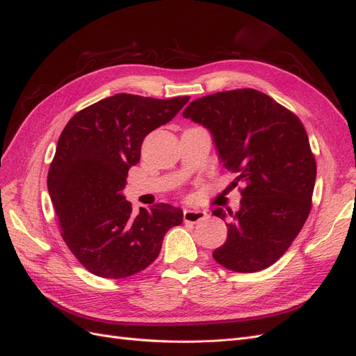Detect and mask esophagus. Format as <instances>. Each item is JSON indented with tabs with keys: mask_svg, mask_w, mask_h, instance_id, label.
I'll list each match as a JSON object with an SVG mask.
<instances>
[{
	"mask_svg": "<svg viewBox=\"0 0 356 356\" xmlns=\"http://www.w3.org/2000/svg\"><path fill=\"white\" fill-rule=\"evenodd\" d=\"M207 217H208V213L204 211H200V209H186L184 211V221L186 222L196 224Z\"/></svg>",
	"mask_w": 356,
	"mask_h": 356,
	"instance_id": "34e87169",
	"label": "esophagus"
}]
</instances>
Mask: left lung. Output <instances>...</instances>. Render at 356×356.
Returning <instances> with one entry per match:
<instances>
[{"instance_id":"1","label":"left lung","mask_w":356,"mask_h":356,"mask_svg":"<svg viewBox=\"0 0 356 356\" xmlns=\"http://www.w3.org/2000/svg\"><path fill=\"white\" fill-rule=\"evenodd\" d=\"M212 134L225 169L242 184L241 209L227 220V241L213 260L239 273L275 264L294 242L312 209L316 161L300 118L255 89L207 95L182 113Z\"/></svg>"}]
</instances>
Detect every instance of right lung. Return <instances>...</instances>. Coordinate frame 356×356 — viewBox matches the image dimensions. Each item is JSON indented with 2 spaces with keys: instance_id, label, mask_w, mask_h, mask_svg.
Wrapping results in <instances>:
<instances>
[{
  "instance_id": "right-lung-1",
  "label": "right lung",
  "mask_w": 356,
  "mask_h": 356,
  "mask_svg": "<svg viewBox=\"0 0 356 356\" xmlns=\"http://www.w3.org/2000/svg\"><path fill=\"white\" fill-rule=\"evenodd\" d=\"M188 99L118 93L72 115L62 131L47 188L63 242L90 273L120 279L144 270L159 257L166 232L182 222V211L168 203L132 213L122 190L144 138Z\"/></svg>"
}]
</instances>
